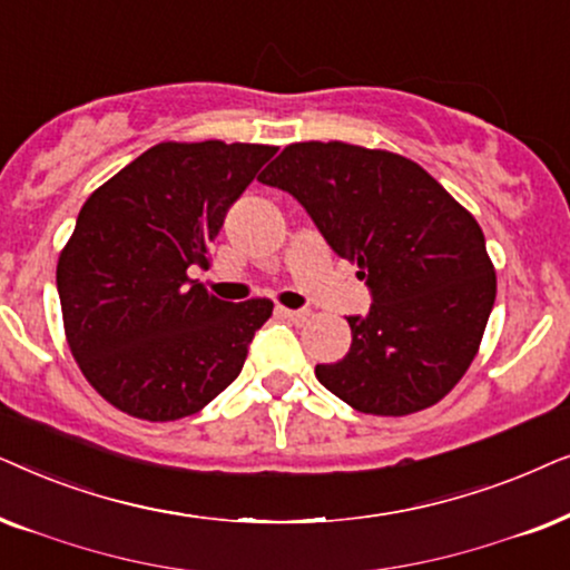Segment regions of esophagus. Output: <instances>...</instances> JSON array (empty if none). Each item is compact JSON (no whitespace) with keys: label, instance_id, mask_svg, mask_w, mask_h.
Here are the masks:
<instances>
[{"label":"esophagus","instance_id":"esophagus-1","mask_svg":"<svg viewBox=\"0 0 570 570\" xmlns=\"http://www.w3.org/2000/svg\"><path fill=\"white\" fill-rule=\"evenodd\" d=\"M278 313L284 315L286 321H292L294 325H302V323H307V317H309L307 309H289V307H281Z\"/></svg>","mask_w":570,"mask_h":570}]
</instances>
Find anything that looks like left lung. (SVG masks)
Instances as JSON below:
<instances>
[{"label": "left lung", "mask_w": 570, "mask_h": 570, "mask_svg": "<svg viewBox=\"0 0 570 570\" xmlns=\"http://www.w3.org/2000/svg\"><path fill=\"white\" fill-rule=\"evenodd\" d=\"M257 179L297 197L373 294L367 315L346 317L348 354L317 364V381L364 414L438 404L464 377L495 305L474 216L420 164L341 140L292 142Z\"/></svg>", "instance_id": "left-lung-1"}]
</instances>
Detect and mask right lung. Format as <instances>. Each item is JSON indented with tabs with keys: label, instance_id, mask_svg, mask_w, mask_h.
Masks as SVG:
<instances>
[{
	"label": "right lung",
	"instance_id": "1",
	"mask_svg": "<svg viewBox=\"0 0 570 570\" xmlns=\"http://www.w3.org/2000/svg\"><path fill=\"white\" fill-rule=\"evenodd\" d=\"M276 150L158 142L80 208L57 263L65 336L86 381L119 412L181 420L242 373L273 302H224L187 268H206L226 210Z\"/></svg>",
	"mask_w": 570,
	"mask_h": 570
}]
</instances>
